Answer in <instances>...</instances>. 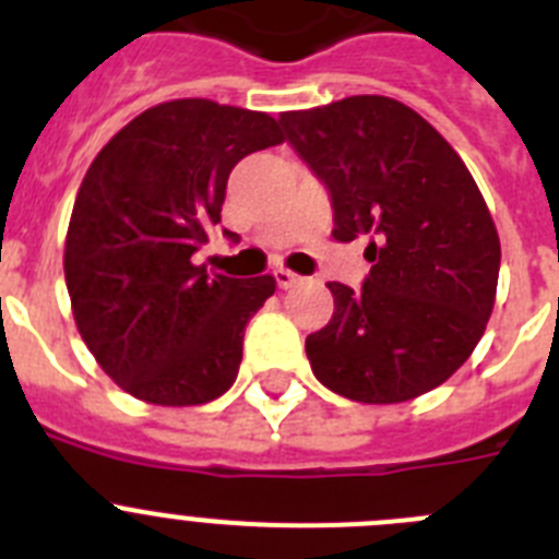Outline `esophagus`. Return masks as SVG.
Here are the masks:
<instances>
[{"label": "esophagus", "mask_w": 559, "mask_h": 559, "mask_svg": "<svg viewBox=\"0 0 559 559\" xmlns=\"http://www.w3.org/2000/svg\"><path fill=\"white\" fill-rule=\"evenodd\" d=\"M274 280H276V285H280V288L288 290V288H296V285L302 283L305 276L294 274V271H288V269H276L274 271Z\"/></svg>", "instance_id": "obj_1"}]
</instances>
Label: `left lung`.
I'll list each match as a JSON object with an SVG mask.
<instances>
[{"label":"left lung","instance_id":"8db88e82","mask_svg":"<svg viewBox=\"0 0 559 559\" xmlns=\"http://www.w3.org/2000/svg\"><path fill=\"white\" fill-rule=\"evenodd\" d=\"M328 185L333 237L369 235L364 288L330 283L333 319L305 341L330 392L403 403L471 358L496 305L501 243L462 156L406 103L355 95L280 114Z\"/></svg>","mask_w":559,"mask_h":559}]
</instances>
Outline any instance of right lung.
Segmentation results:
<instances>
[{
    "mask_svg": "<svg viewBox=\"0 0 559 559\" xmlns=\"http://www.w3.org/2000/svg\"><path fill=\"white\" fill-rule=\"evenodd\" d=\"M285 142L265 111L167 100L114 133L78 190L63 274L103 372L153 406H201L235 383L271 274H206L192 254L221 224L237 162Z\"/></svg>",
    "mask_w": 559,
    "mask_h": 559,
    "instance_id": "1",
    "label": "right lung"
}]
</instances>
